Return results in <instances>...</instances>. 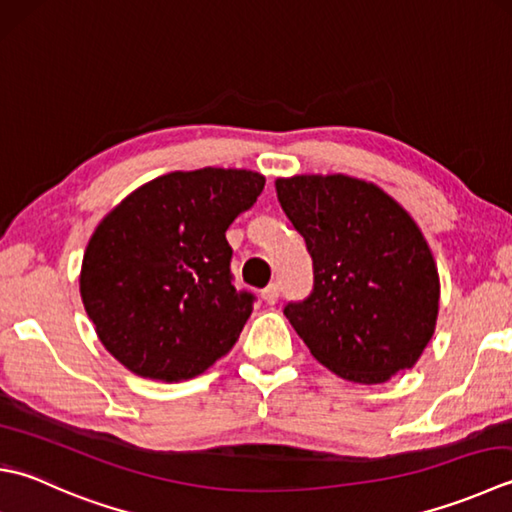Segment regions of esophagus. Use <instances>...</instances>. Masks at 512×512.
Returning a JSON list of instances; mask_svg holds the SVG:
<instances>
[{
    "label": "esophagus",
    "instance_id": "34e87169",
    "mask_svg": "<svg viewBox=\"0 0 512 512\" xmlns=\"http://www.w3.org/2000/svg\"><path fill=\"white\" fill-rule=\"evenodd\" d=\"M262 299H264V302H266L268 306L277 304V299H279V286H277V284H268V286L262 290Z\"/></svg>",
    "mask_w": 512,
    "mask_h": 512
}]
</instances>
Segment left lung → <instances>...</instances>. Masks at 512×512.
<instances>
[{
  "label": "left lung",
  "instance_id": "left-lung-1",
  "mask_svg": "<svg viewBox=\"0 0 512 512\" xmlns=\"http://www.w3.org/2000/svg\"><path fill=\"white\" fill-rule=\"evenodd\" d=\"M275 190L313 257V293L284 308L310 355L366 386L413 368L439 313L422 228L384 188L344 173L277 177Z\"/></svg>",
  "mask_w": 512,
  "mask_h": 512
}]
</instances>
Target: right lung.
Segmentation results:
<instances>
[{
  "label": "right lung",
  "instance_id": "1",
  "mask_svg": "<svg viewBox=\"0 0 512 512\" xmlns=\"http://www.w3.org/2000/svg\"><path fill=\"white\" fill-rule=\"evenodd\" d=\"M264 184L246 168L175 170L135 188L97 224L79 295L99 342L130 373L184 382L235 346L253 297L230 282L226 230Z\"/></svg>",
  "mask_w": 512,
  "mask_h": 512
}]
</instances>
